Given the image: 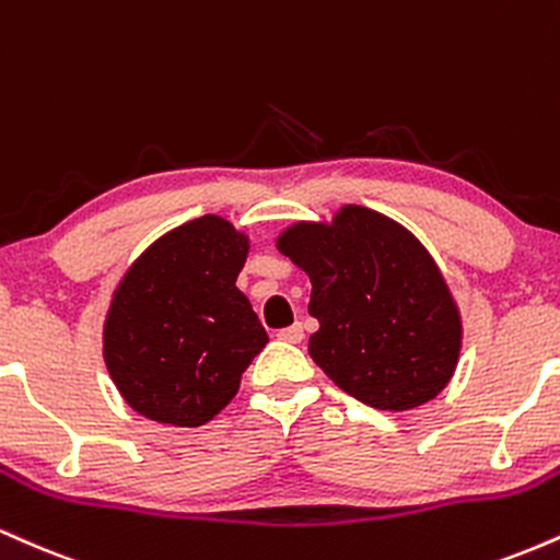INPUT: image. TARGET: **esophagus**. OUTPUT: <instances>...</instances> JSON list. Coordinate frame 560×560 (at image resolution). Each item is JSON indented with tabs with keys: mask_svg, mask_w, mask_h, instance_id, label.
I'll use <instances>...</instances> for the list:
<instances>
[{
	"mask_svg": "<svg viewBox=\"0 0 560 560\" xmlns=\"http://www.w3.org/2000/svg\"><path fill=\"white\" fill-rule=\"evenodd\" d=\"M276 337L281 339V342H289V345H298L302 342V337H305V331H302V324H292L287 326V329H281Z\"/></svg>",
	"mask_w": 560,
	"mask_h": 560,
	"instance_id": "obj_1",
	"label": "esophagus"
}]
</instances>
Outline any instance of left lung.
<instances>
[{"instance_id":"obj_1","label":"left lung","mask_w":560,"mask_h":560,"mask_svg":"<svg viewBox=\"0 0 560 560\" xmlns=\"http://www.w3.org/2000/svg\"><path fill=\"white\" fill-rule=\"evenodd\" d=\"M276 249L311 279L318 331L307 352L355 400L419 408L447 387L464 347V318L419 236L395 218L342 205L331 221H294Z\"/></svg>"}]
</instances>
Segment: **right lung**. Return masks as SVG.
I'll return each instance as SVG.
<instances>
[{
  "label": "right lung",
  "mask_w": 560,
  "mask_h": 560,
  "mask_svg": "<svg viewBox=\"0 0 560 560\" xmlns=\"http://www.w3.org/2000/svg\"><path fill=\"white\" fill-rule=\"evenodd\" d=\"M247 255V231L210 213L165 231L120 276L102 358L139 416L195 429L234 400L268 342L236 287Z\"/></svg>",
  "instance_id": "right-lung-1"
}]
</instances>
